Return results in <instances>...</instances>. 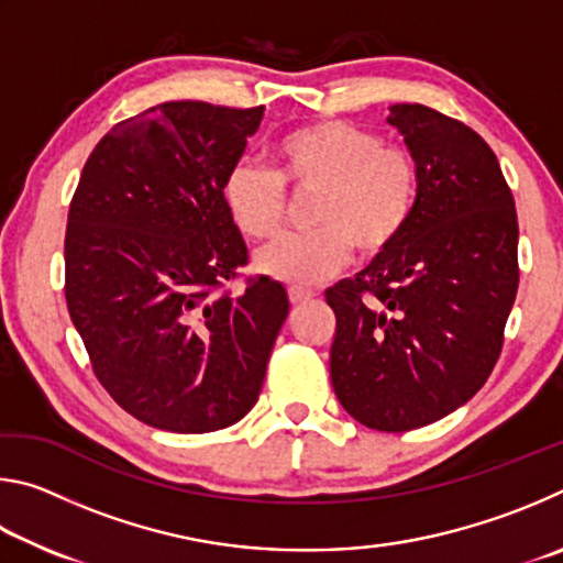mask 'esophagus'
<instances>
[{
    "instance_id": "34e87169",
    "label": "esophagus",
    "mask_w": 563,
    "mask_h": 563,
    "mask_svg": "<svg viewBox=\"0 0 563 563\" xmlns=\"http://www.w3.org/2000/svg\"><path fill=\"white\" fill-rule=\"evenodd\" d=\"M288 298H290V302L292 305H300V302H305V300H310V298H316V292L312 290H305V288H288Z\"/></svg>"
}]
</instances>
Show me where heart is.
I'll list each match as a JSON object with an SVG mask.
<instances>
[{
  "mask_svg": "<svg viewBox=\"0 0 563 563\" xmlns=\"http://www.w3.org/2000/svg\"><path fill=\"white\" fill-rule=\"evenodd\" d=\"M273 170L235 164L223 196L235 225L251 241H271L288 221V187L312 194L305 233L280 238L255 265L290 285H316L345 268L350 253L377 258L412 221L419 168L412 151L385 144L375 131L342 119L292 129L273 144Z\"/></svg>",
  "mask_w": 563,
  "mask_h": 563,
  "instance_id": "heart-1",
  "label": "heart"
}]
</instances>
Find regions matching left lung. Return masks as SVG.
Returning a JSON list of instances; mask_svg holds the SVG:
<instances>
[{
  "label": "left lung",
  "instance_id": "1",
  "mask_svg": "<svg viewBox=\"0 0 563 563\" xmlns=\"http://www.w3.org/2000/svg\"><path fill=\"white\" fill-rule=\"evenodd\" d=\"M389 123L419 168L412 221L387 253L325 292L338 328L330 377L360 424L409 432L487 383L519 288V223L487 141L422 103Z\"/></svg>",
  "mask_w": 563,
  "mask_h": 563
}]
</instances>
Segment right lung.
<instances>
[{"label":"right lung","instance_id":"obj_1","mask_svg":"<svg viewBox=\"0 0 563 563\" xmlns=\"http://www.w3.org/2000/svg\"><path fill=\"white\" fill-rule=\"evenodd\" d=\"M261 117L158 103L99 141L74 190L66 308L101 387L156 430L216 432L251 412L288 318L280 283L241 275L223 196Z\"/></svg>","mask_w":563,"mask_h":563}]
</instances>
